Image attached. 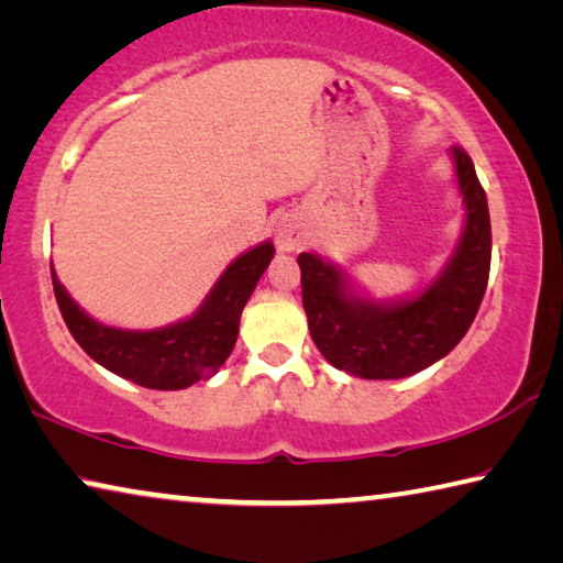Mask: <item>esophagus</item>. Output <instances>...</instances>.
Returning <instances> with one entry per match:
<instances>
[{"label":"esophagus","instance_id":"obj_1","mask_svg":"<svg viewBox=\"0 0 563 563\" xmlns=\"http://www.w3.org/2000/svg\"><path fill=\"white\" fill-rule=\"evenodd\" d=\"M303 242V227L297 219H284L279 229H276V244H279L282 252H294Z\"/></svg>","mask_w":563,"mask_h":563}]
</instances>
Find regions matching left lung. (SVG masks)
Segmentation results:
<instances>
[{
	"instance_id": "left-lung-1",
	"label": "left lung",
	"mask_w": 563,
	"mask_h": 563,
	"mask_svg": "<svg viewBox=\"0 0 563 563\" xmlns=\"http://www.w3.org/2000/svg\"><path fill=\"white\" fill-rule=\"evenodd\" d=\"M466 224L444 272L413 299L379 303L346 287L317 254H299L301 301L314 344L329 364L362 379H404L444 358L482 307L492 266V221L472 156L451 150Z\"/></svg>"
}]
</instances>
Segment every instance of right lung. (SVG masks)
<instances>
[{"label": "right lung", "mask_w": 563, "mask_h": 563, "mask_svg": "<svg viewBox=\"0 0 563 563\" xmlns=\"http://www.w3.org/2000/svg\"><path fill=\"white\" fill-rule=\"evenodd\" d=\"M272 256V242L249 249L227 266L195 314L152 331L114 329L87 317L64 291L54 266L52 284L64 324L97 364L146 389L174 391L209 379L227 362L236 344L244 303L252 297Z\"/></svg>", "instance_id": "add662e5"}]
</instances>
